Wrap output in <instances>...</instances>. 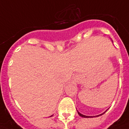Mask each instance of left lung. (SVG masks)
<instances>
[{"label": "left lung", "instance_id": "obj_1", "mask_svg": "<svg viewBox=\"0 0 129 129\" xmlns=\"http://www.w3.org/2000/svg\"><path fill=\"white\" fill-rule=\"evenodd\" d=\"M105 112H104V113H103V114H102L98 115V116H96V117L100 116H101V115L104 114V113H105ZM78 114H79V116H81V117H83V118H93V117H92V116H84V115L82 114H80V112H78Z\"/></svg>", "mask_w": 129, "mask_h": 129}]
</instances>
